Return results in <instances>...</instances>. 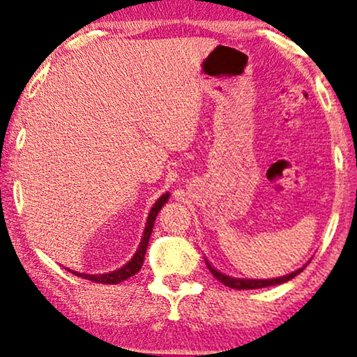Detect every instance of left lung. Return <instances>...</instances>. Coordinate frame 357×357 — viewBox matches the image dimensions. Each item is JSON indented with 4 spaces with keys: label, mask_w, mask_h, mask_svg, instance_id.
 Masks as SVG:
<instances>
[{
    "label": "left lung",
    "mask_w": 357,
    "mask_h": 357,
    "mask_svg": "<svg viewBox=\"0 0 357 357\" xmlns=\"http://www.w3.org/2000/svg\"><path fill=\"white\" fill-rule=\"evenodd\" d=\"M208 269H211V273L213 274V278L218 279L223 286L227 287H231V289H238V291H245V289H261V287H269V286H275V284H282V282H287L291 281L292 278H296L297 274H301L303 268L294 271V273L287 274V275H282V278H278V279H235V278H230V275H225L222 273H218L217 269H213L211 264L207 263Z\"/></svg>",
    "instance_id": "1"
}]
</instances>
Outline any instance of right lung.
<instances>
[{"mask_svg":"<svg viewBox=\"0 0 357 357\" xmlns=\"http://www.w3.org/2000/svg\"><path fill=\"white\" fill-rule=\"evenodd\" d=\"M168 197H169V194H163V196H161L158 201L155 202V206L151 207L149 220H146V225H145L144 238H142V241H140L139 250H137V253L134 255V258H132L126 266H122V268L117 269V271H112V273L98 274V275L75 273V271H71V273L76 274V275H79V278H83V279H88V281H94V282H99V284H119V282L126 281V279H129L134 274L139 273V271L142 269V264H144L145 251H146V246H149V240H150L151 230H153L155 218H156V215H158L160 208L165 206L166 201H168Z\"/></svg>","mask_w":357,"mask_h":357,"instance_id":"add662e5","label":"right lung"}]
</instances>
